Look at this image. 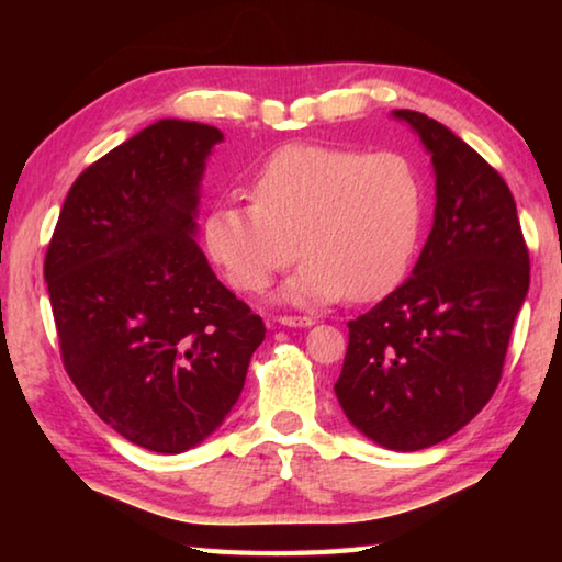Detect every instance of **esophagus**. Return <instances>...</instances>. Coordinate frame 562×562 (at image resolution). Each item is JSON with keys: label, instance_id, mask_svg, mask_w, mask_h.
<instances>
[{"label": "esophagus", "instance_id": "obj_1", "mask_svg": "<svg viewBox=\"0 0 562 562\" xmlns=\"http://www.w3.org/2000/svg\"><path fill=\"white\" fill-rule=\"evenodd\" d=\"M278 322L282 327H312L315 325V319L312 317H294V315H280Z\"/></svg>", "mask_w": 562, "mask_h": 562}]
</instances>
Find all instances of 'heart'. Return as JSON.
I'll list each match as a JSON object with an SVG mask.
<instances>
[{"label":"heart","mask_w":562,"mask_h":562,"mask_svg":"<svg viewBox=\"0 0 562 562\" xmlns=\"http://www.w3.org/2000/svg\"><path fill=\"white\" fill-rule=\"evenodd\" d=\"M250 201L207 213V252L240 292L265 290L300 252L302 268L282 290L297 304L392 292L424 215L422 180L404 156L319 144L274 150L250 178Z\"/></svg>","instance_id":"b5f03b06"}]
</instances>
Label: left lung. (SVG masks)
Returning <instances> with one entry per match:
<instances>
[{"label": "left lung", "instance_id": "8db88e82", "mask_svg": "<svg viewBox=\"0 0 562 562\" xmlns=\"http://www.w3.org/2000/svg\"><path fill=\"white\" fill-rule=\"evenodd\" d=\"M394 119L431 154L434 227L412 278L347 322L335 394L369 439L418 451L453 436L496 392L530 260L498 170L424 113Z\"/></svg>", "mask_w": 562, "mask_h": 562}]
</instances>
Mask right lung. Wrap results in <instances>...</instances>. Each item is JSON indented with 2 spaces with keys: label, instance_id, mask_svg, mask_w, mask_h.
Returning a JSON list of instances; mask_svg holds the SVG:
<instances>
[{
  "label": "right lung",
  "instance_id": "obj_1",
  "mask_svg": "<svg viewBox=\"0 0 562 562\" xmlns=\"http://www.w3.org/2000/svg\"><path fill=\"white\" fill-rule=\"evenodd\" d=\"M221 140L178 119L136 133L74 180L46 247L66 374L101 422L158 453L193 449L225 422L265 339L195 243Z\"/></svg>",
  "mask_w": 562,
  "mask_h": 562
}]
</instances>
